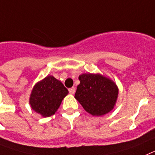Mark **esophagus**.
<instances>
[{"label":"esophagus","instance_id":"esophagus-1","mask_svg":"<svg viewBox=\"0 0 155 155\" xmlns=\"http://www.w3.org/2000/svg\"><path fill=\"white\" fill-rule=\"evenodd\" d=\"M68 91H69V94H74L75 92H76V88L75 87H72V88L68 89Z\"/></svg>","mask_w":155,"mask_h":155}]
</instances>
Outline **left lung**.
<instances>
[{
  "mask_svg": "<svg viewBox=\"0 0 155 155\" xmlns=\"http://www.w3.org/2000/svg\"><path fill=\"white\" fill-rule=\"evenodd\" d=\"M75 98L86 111L94 116L105 115L114 108L118 89L109 78L101 74L84 73L79 76Z\"/></svg>",
  "mask_w": 155,
  "mask_h": 155,
  "instance_id": "obj_1",
  "label": "left lung"
}]
</instances>
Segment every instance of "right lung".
<instances>
[{"label":"right lung","mask_w":155,"mask_h":155,"mask_svg":"<svg viewBox=\"0 0 155 155\" xmlns=\"http://www.w3.org/2000/svg\"><path fill=\"white\" fill-rule=\"evenodd\" d=\"M68 91L61 81L48 76L33 87L29 97L31 107L44 117L54 115Z\"/></svg>","instance_id":"right-lung-1"}]
</instances>
